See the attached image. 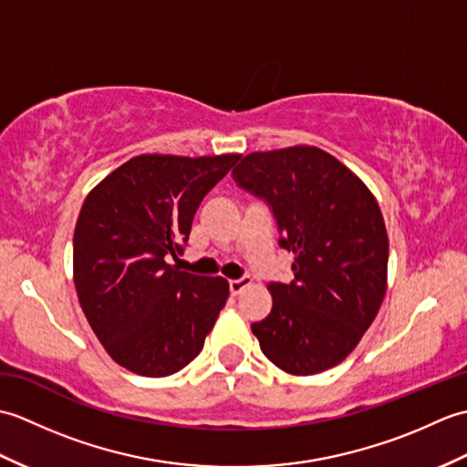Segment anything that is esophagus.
I'll use <instances>...</instances> for the list:
<instances>
[{"mask_svg": "<svg viewBox=\"0 0 467 467\" xmlns=\"http://www.w3.org/2000/svg\"><path fill=\"white\" fill-rule=\"evenodd\" d=\"M251 285H253V281L249 279V276H243V279H234L228 283V289H231L233 296H239L244 289H249Z\"/></svg>", "mask_w": 467, "mask_h": 467, "instance_id": "1", "label": "esophagus"}]
</instances>
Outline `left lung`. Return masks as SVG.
Here are the masks:
<instances>
[{"label": "left lung", "instance_id": "8db88e82", "mask_svg": "<svg viewBox=\"0 0 467 467\" xmlns=\"http://www.w3.org/2000/svg\"><path fill=\"white\" fill-rule=\"evenodd\" d=\"M265 198L295 254V281L271 283L273 309L251 329L266 359L291 375L339 365L379 313L387 291L381 208L367 184L317 146L251 152L233 171Z\"/></svg>", "mask_w": 467, "mask_h": 467}]
</instances>
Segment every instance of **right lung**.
Here are the masks:
<instances>
[{"label": "right lung", "mask_w": 467, "mask_h": 467, "mask_svg": "<svg viewBox=\"0 0 467 467\" xmlns=\"http://www.w3.org/2000/svg\"><path fill=\"white\" fill-rule=\"evenodd\" d=\"M239 161L140 154L86 196L74 231V285L92 331L124 369L166 377L202 351L228 281L168 261H178L206 192Z\"/></svg>", "instance_id": "right-lung-1"}]
</instances>
